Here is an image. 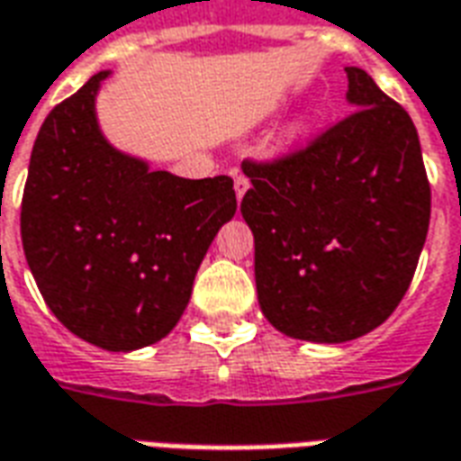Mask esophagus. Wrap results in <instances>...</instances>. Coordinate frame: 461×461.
Wrapping results in <instances>:
<instances>
[{
    "mask_svg": "<svg viewBox=\"0 0 461 461\" xmlns=\"http://www.w3.org/2000/svg\"><path fill=\"white\" fill-rule=\"evenodd\" d=\"M231 177H234V192H237V200L241 202V197H244L247 190H249V177H247V175H241L240 170H231Z\"/></svg>",
    "mask_w": 461,
    "mask_h": 461,
    "instance_id": "obj_1",
    "label": "esophagus"
}]
</instances>
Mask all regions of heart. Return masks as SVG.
I'll return each mask as SVG.
<instances>
[{
	"mask_svg": "<svg viewBox=\"0 0 461 461\" xmlns=\"http://www.w3.org/2000/svg\"><path fill=\"white\" fill-rule=\"evenodd\" d=\"M306 132H309V115H299V118H294V121L286 125V131H284V142H286V145H296V142L306 138Z\"/></svg>",
	"mask_w": 461,
	"mask_h": 461,
	"instance_id": "obj_1",
	"label": "heart"
}]
</instances>
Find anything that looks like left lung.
<instances>
[{
    "label": "left lung",
    "instance_id": "left-lung-1",
    "mask_svg": "<svg viewBox=\"0 0 461 461\" xmlns=\"http://www.w3.org/2000/svg\"><path fill=\"white\" fill-rule=\"evenodd\" d=\"M346 74L353 113L303 150L241 165L261 313L311 343H346L387 321L429 227L415 122L363 68Z\"/></svg>",
    "mask_w": 461,
    "mask_h": 461
}]
</instances>
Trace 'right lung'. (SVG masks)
<instances>
[{"label":"right lung","mask_w":461,"mask_h":461,"mask_svg":"<svg viewBox=\"0 0 461 461\" xmlns=\"http://www.w3.org/2000/svg\"><path fill=\"white\" fill-rule=\"evenodd\" d=\"M108 76L95 74L46 115L22 200V244L56 319L94 346L131 353L177 326L237 197L227 175L185 180L105 140L95 95Z\"/></svg>","instance_id":"obj_1"}]
</instances>
